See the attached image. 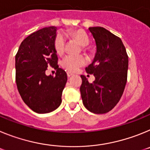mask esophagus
<instances>
[{
	"label": "esophagus",
	"instance_id": "esophagus-1",
	"mask_svg": "<svg viewBox=\"0 0 150 150\" xmlns=\"http://www.w3.org/2000/svg\"><path fill=\"white\" fill-rule=\"evenodd\" d=\"M67 76H68V77H71V76H73V75H74V74H73L72 73L67 71Z\"/></svg>",
	"mask_w": 150,
	"mask_h": 150
}]
</instances>
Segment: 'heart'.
<instances>
[{
    "label": "heart",
    "instance_id": "1",
    "mask_svg": "<svg viewBox=\"0 0 150 150\" xmlns=\"http://www.w3.org/2000/svg\"><path fill=\"white\" fill-rule=\"evenodd\" d=\"M74 38L79 42L81 46H86L89 43V38L86 33L81 30H78L73 33ZM66 38L63 34H57L54 40V49L57 54L62 55L64 50ZM86 59L83 55H69L64 58L62 62L63 68L69 72H76L80 67L86 64Z\"/></svg>",
    "mask_w": 150,
    "mask_h": 150
}]
</instances>
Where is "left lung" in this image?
<instances>
[{"label":"left lung","instance_id":"left-lung-1","mask_svg":"<svg viewBox=\"0 0 150 150\" xmlns=\"http://www.w3.org/2000/svg\"><path fill=\"white\" fill-rule=\"evenodd\" d=\"M97 46L95 59L86 67L95 79L89 83L81 75L80 86L83 105L90 112L102 114L109 112L120 101L126 85L128 56L122 41L102 27H91Z\"/></svg>","mask_w":150,"mask_h":150}]
</instances>
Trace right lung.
<instances>
[{
	"instance_id": "right-lung-1",
	"label": "right lung",
	"mask_w": 150,
	"mask_h": 150,
	"mask_svg": "<svg viewBox=\"0 0 150 150\" xmlns=\"http://www.w3.org/2000/svg\"><path fill=\"white\" fill-rule=\"evenodd\" d=\"M57 28H43L22 42L16 55V82L26 105L38 113L55 110L62 103L67 74L58 65L54 49ZM48 66L57 70L55 76H46Z\"/></svg>"
}]
</instances>
